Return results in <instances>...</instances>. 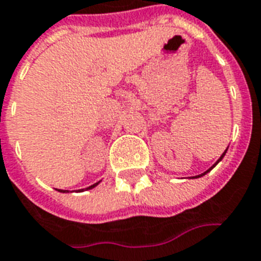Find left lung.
<instances>
[{
	"instance_id": "obj_1",
	"label": "left lung",
	"mask_w": 261,
	"mask_h": 261,
	"mask_svg": "<svg viewBox=\"0 0 261 261\" xmlns=\"http://www.w3.org/2000/svg\"><path fill=\"white\" fill-rule=\"evenodd\" d=\"M225 153H226V152L222 153V156H221V158H219V161H222V158L225 156ZM219 161H218V162H219ZM218 162H217V163H218ZM217 163H215V165H217ZM215 165H214V166H215ZM214 166H213V167H214ZM213 167H211V169H213ZM211 169H210V170H211ZM210 170H207V171H205V173H208V171H210ZM205 173H204V174H205ZM204 174H201V175H204ZM199 177H200V175H199Z\"/></svg>"
}]
</instances>
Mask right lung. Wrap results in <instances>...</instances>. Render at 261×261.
<instances>
[{"label":"right lung","mask_w":261,"mask_h":261,"mask_svg":"<svg viewBox=\"0 0 261 261\" xmlns=\"http://www.w3.org/2000/svg\"><path fill=\"white\" fill-rule=\"evenodd\" d=\"M96 185H98V182H96V184H94V185H91V187H88V188H87V189H92V188H94V187H96ZM60 192H68V191H60Z\"/></svg>","instance_id":"right-lung-1"}]
</instances>
